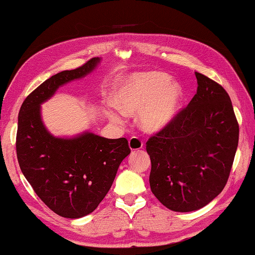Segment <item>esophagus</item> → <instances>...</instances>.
Instances as JSON below:
<instances>
[{
  "label": "esophagus",
  "mask_w": 255,
  "mask_h": 255,
  "mask_svg": "<svg viewBox=\"0 0 255 255\" xmlns=\"http://www.w3.org/2000/svg\"><path fill=\"white\" fill-rule=\"evenodd\" d=\"M143 146H144V143L140 138L132 136L130 139H129V147H130L131 150H138V149L143 148Z\"/></svg>",
  "instance_id": "esophagus-1"
}]
</instances>
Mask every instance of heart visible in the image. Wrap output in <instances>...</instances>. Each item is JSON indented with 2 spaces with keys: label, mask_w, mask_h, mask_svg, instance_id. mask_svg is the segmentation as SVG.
<instances>
[{
  "label": "heart",
  "mask_w": 255,
  "mask_h": 255,
  "mask_svg": "<svg viewBox=\"0 0 255 255\" xmlns=\"http://www.w3.org/2000/svg\"><path fill=\"white\" fill-rule=\"evenodd\" d=\"M116 106L124 115L140 112V124L148 131L161 130L173 122L182 108L183 91L162 72L135 73L116 93ZM118 120L116 116H112Z\"/></svg>",
  "instance_id": "heart-1"
}]
</instances>
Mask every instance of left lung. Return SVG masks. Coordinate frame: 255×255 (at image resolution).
I'll list each match as a JSON object with an SVG mask.
<instances>
[{"label": "left lung", "instance_id": "8db88e82", "mask_svg": "<svg viewBox=\"0 0 255 255\" xmlns=\"http://www.w3.org/2000/svg\"><path fill=\"white\" fill-rule=\"evenodd\" d=\"M196 77L192 100L146 143L150 190L180 213L200 209L223 191L239 145V123L226 90L201 73Z\"/></svg>", "mask_w": 255, "mask_h": 255}]
</instances>
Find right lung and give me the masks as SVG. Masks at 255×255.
Masks as SVG:
<instances>
[{
    "label": "right lung",
    "mask_w": 255,
    "mask_h": 255,
    "mask_svg": "<svg viewBox=\"0 0 255 255\" xmlns=\"http://www.w3.org/2000/svg\"><path fill=\"white\" fill-rule=\"evenodd\" d=\"M99 62L94 57L49 77L25 98L19 111L15 147L20 169L42 202L66 218L91 214L110 190L120 163L130 154L126 138L108 139L92 132L56 138L42 125L41 103L60 85L93 71Z\"/></svg>",
    "instance_id": "right-lung-1"
}]
</instances>
